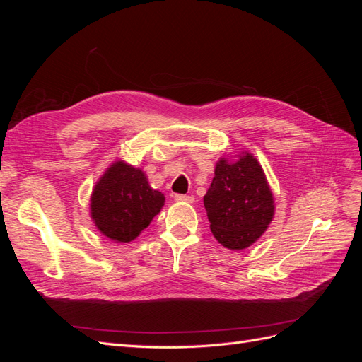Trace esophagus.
<instances>
[{"label": "esophagus", "instance_id": "esophagus-1", "mask_svg": "<svg viewBox=\"0 0 362 362\" xmlns=\"http://www.w3.org/2000/svg\"><path fill=\"white\" fill-rule=\"evenodd\" d=\"M175 201L178 202H193L194 198L190 194H175Z\"/></svg>", "mask_w": 362, "mask_h": 362}]
</instances>
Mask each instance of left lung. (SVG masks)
I'll list each match as a JSON object with an SVG mask.
<instances>
[{
    "label": "left lung",
    "instance_id": "1",
    "mask_svg": "<svg viewBox=\"0 0 362 362\" xmlns=\"http://www.w3.org/2000/svg\"><path fill=\"white\" fill-rule=\"evenodd\" d=\"M204 205L213 235L233 250L254 245L275 216L266 173L250 152L218 158Z\"/></svg>",
    "mask_w": 362,
    "mask_h": 362
}]
</instances>
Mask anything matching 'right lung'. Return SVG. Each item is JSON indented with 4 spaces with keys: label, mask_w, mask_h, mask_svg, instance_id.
<instances>
[{
    "label": "right lung",
    "mask_w": 362,
    "mask_h": 362,
    "mask_svg": "<svg viewBox=\"0 0 362 362\" xmlns=\"http://www.w3.org/2000/svg\"><path fill=\"white\" fill-rule=\"evenodd\" d=\"M164 205L146 173L117 160L96 181L90 194V217L98 231L115 243H129L149 226Z\"/></svg>",
    "instance_id": "1"
}]
</instances>
